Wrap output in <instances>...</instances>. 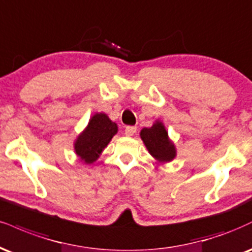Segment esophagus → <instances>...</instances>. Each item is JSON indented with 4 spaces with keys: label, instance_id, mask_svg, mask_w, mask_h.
<instances>
[{
    "label": "esophagus",
    "instance_id": "34e87169",
    "mask_svg": "<svg viewBox=\"0 0 252 252\" xmlns=\"http://www.w3.org/2000/svg\"><path fill=\"white\" fill-rule=\"evenodd\" d=\"M136 130H137V128H136V126H126V136H134L135 134H136Z\"/></svg>",
    "mask_w": 252,
    "mask_h": 252
}]
</instances>
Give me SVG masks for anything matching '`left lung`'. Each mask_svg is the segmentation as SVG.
I'll list each match as a JSON object with an SVG mask.
<instances>
[{"label":"left lung","instance_id":"left-lung-1","mask_svg":"<svg viewBox=\"0 0 252 252\" xmlns=\"http://www.w3.org/2000/svg\"><path fill=\"white\" fill-rule=\"evenodd\" d=\"M139 137L149 151L151 156L160 164L171 162L177 156V149L174 142L169 137L164 123L156 120L150 128H143Z\"/></svg>","mask_w":252,"mask_h":252}]
</instances>
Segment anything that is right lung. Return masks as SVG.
Segmentation results:
<instances>
[{"instance_id":"right-lung-1","label":"right lung","mask_w":252,"mask_h":252,"mask_svg":"<svg viewBox=\"0 0 252 252\" xmlns=\"http://www.w3.org/2000/svg\"><path fill=\"white\" fill-rule=\"evenodd\" d=\"M118 126L104 113H95L74 141V151L84 164H93L117 134Z\"/></svg>"}]
</instances>
